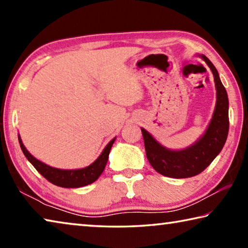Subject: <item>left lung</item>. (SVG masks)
Wrapping results in <instances>:
<instances>
[{
	"label": "left lung",
	"mask_w": 248,
	"mask_h": 248,
	"mask_svg": "<svg viewBox=\"0 0 248 248\" xmlns=\"http://www.w3.org/2000/svg\"><path fill=\"white\" fill-rule=\"evenodd\" d=\"M211 69L217 89V105L211 123L202 138L182 151H170L156 142L151 134L141 129L145 153L150 164L163 176L171 178H187L200 174L211 164L221 152L229 133V98L225 87L220 81L219 73L212 62L201 56Z\"/></svg>",
	"instance_id": "left-lung-1"
}]
</instances>
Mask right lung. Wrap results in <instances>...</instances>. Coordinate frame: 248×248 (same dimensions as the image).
I'll return each mask as SVG.
<instances>
[{
  "label": "right lung",
  "instance_id": "1",
  "mask_svg": "<svg viewBox=\"0 0 248 248\" xmlns=\"http://www.w3.org/2000/svg\"><path fill=\"white\" fill-rule=\"evenodd\" d=\"M115 139H112L109 142L106 148L104 149L102 154L99 155V157L96 159L93 164L85 167V169L59 170L45 164V163L40 162L37 158L33 157L26 150V148H25L22 140H20V138L18 137L20 149H22L24 155L26 156L28 161L31 163L32 166L37 170V171L43 175L48 182L56 185V186L64 188H78L94 183L95 180L99 177L100 174L103 173L105 166L107 164L109 152H110V149L112 144H114Z\"/></svg>",
  "mask_w": 248,
  "mask_h": 248
}]
</instances>
